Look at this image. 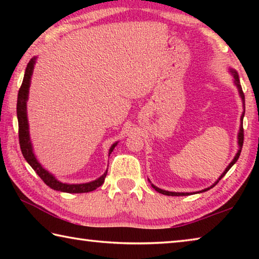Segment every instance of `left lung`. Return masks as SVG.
<instances>
[{"label":"left lung","instance_id":"1","mask_svg":"<svg viewBox=\"0 0 259 259\" xmlns=\"http://www.w3.org/2000/svg\"><path fill=\"white\" fill-rule=\"evenodd\" d=\"M230 71V73L232 74V75H233V82H234V84L236 85V88H238V91H239V95H240V97H241V99H242V104H243V112H242V115H241V119H240V129H239V134H238V145H239V150H238V153H236L235 154V156H234V159L232 160V162L231 163L226 166V169L224 170V172H223L221 176H219V178L217 179L216 182H214L211 186L210 187H208V188H204V190H202V191H200V192H198V193H202V192H205V191H208V190H210V188H212L214 185H217V183L221 181V179L225 176L226 175V172L229 171V170L232 168V166H233V164L235 163L236 161H238V159H239V156H240V153H241V150H242V145H243V126H242V122H243V116H244V95H243V91H242V88H241V84H240V80H239V75H238V72L235 71V69H233V68H230L229 69ZM151 183V182H150ZM152 185V187L154 188V190L156 191V192H159V193H161V194H164V195H169V196H183V195H188V194H192V193H179V192H169V191H164V190H161V188H159V187H156L155 185H153V184H151Z\"/></svg>","mask_w":259,"mask_h":259}]
</instances>
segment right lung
Returning a JSON list of instances; mask_svg holds the SVG:
<instances>
[{"instance_id":"1","label":"right lung","mask_w":259,"mask_h":259,"mask_svg":"<svg viewBox=\"0 0 259 259\" xmlns=\"http://www.w3.org/2000/svg\"><path fill=\"white\" fill-rule=\"evenodd\" d=\"M37 57H33L27 64L26 67L25 75L23 83L18 93V99H17V117H18V126H19V144H20V150L25 160L28 162V164L32 166L35 170L40 178L45 182L48 186L52 190L65 192V193H88L91 191H95L96 188L102 186L105 181V177L107 175V170L105 171L99 178L95 179L93 182L89 183H83V184H67V183H61L57 179L54 175L48 171L42 166L40 162L37 161L36 156H35L33 152V145L32 140H30L29 136V124L27 119V100H28V93H29V87H30V80H32L33 75V69L36 63ZM117 143H114L108 151V156L111 155L114 148L117 145Z\"/></svg>"}]
</instances>
